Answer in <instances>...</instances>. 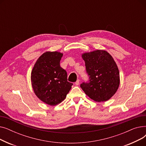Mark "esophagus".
<instances>
[{"instance_id": "esophagus-1", "label": "esophagus", "mask_w": 146, "mask_h": 146, "mask_svg": "<svg viewBox=\"0 0 146 146\" xmlns=\"http://www.w3.org/2000/svg\"><path fill=\"white\" fill-rule=\"evenodd\" d=\"M79 83H80V80H78L77 81H76V82H75V85H79Z\"/></svg>"}]
</instances>
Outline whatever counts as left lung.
<instances>
[{
  "instance_id": "8db88e82",
  "label": "left lung",
  "mask_w": 146,
  "mask_h": 146,
  "mask_svg": "<svg viewBox=\"0 0 146 146\" xmlns=\"http://www.w3.org/2000/svg\"><path fill=\"white\" fill-rule=\"evenodd\" d=\"M89 82L80 87L95 102H105L116 93L119 86V73L117 65L110 54L102 50L83 53Z\"/></svg>"
}]
</instances>
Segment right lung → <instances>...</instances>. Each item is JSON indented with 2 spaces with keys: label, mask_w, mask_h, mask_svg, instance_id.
<instances>
[{
  "label": "right lung",
  "mask_w": 146,
  "mask_h": 146,
  "mask_svg": "<svg viewBox=\"0 0 146 146\" xmlns=\"http://www.w3.org/2000/svg\"><path fill=\"white\" fill-rule=\"evenodd\" d=\"M63 53L47 51L38 58L31 72L34 93L40 100L54 106L62 102L72 88L66 71L60 65Z\"/></svg>",
  "instance_id": "obj_1"
}]
</instances>
